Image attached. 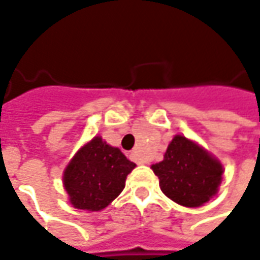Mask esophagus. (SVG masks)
Instances as JSON below:
<instances>
[{
	"instance_id": "1",
	"label": "esophagus",
	"mask_w": 260,
	"mask_h": 260,
	"mask_svg": "<svg viewBox=\"0 0 260 260\" xmlns=\"http://www.w3.org/2000/svg\"><path fill=\"white\" fill-rule=\"evenodd\" d=\"M132 157H134V160H135V161H138V158H136V157H135V152L132 153Z\"/></svg>"
}]
</instances>
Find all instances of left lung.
Here are the masks:
<instances>
[{"label":"left lung","mask_w":260,"mask_h":260,"mask_svg":"<svg viewBox=\"0 0 260 260\" xmlns=\"http://www.w3.org/2000/svg\"><path fill=\"white\" fill-rule=\"evenodd\" d=\"M167 198L181 206L199 207L216 195L223 166L210 153L185 136L175 135L164 160L152 166Z\"/></svg>","instance_id":"8db88e82"}]
</instances>
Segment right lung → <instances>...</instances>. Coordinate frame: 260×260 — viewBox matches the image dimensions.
<instances>
[{
    "label": "right lung",
    "instance_id": "right-lung-1",
    "mask_svg": "<svg viewBox=\"0 0 260 260\" xmlns=\"http://www.w3.org/2000/svg\"><path fill=\"white\" fill-rule=\"evenodd\" d=\"M118 147L94 136L80 147L64 171V186L71 205L99 212L122 192L126 175L135 169Z\"/></svg>",
    "mask_w": 260,
    "mask_h": 260
}]
</instances>
